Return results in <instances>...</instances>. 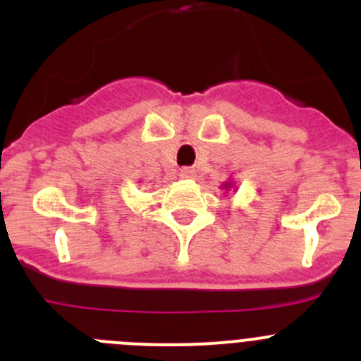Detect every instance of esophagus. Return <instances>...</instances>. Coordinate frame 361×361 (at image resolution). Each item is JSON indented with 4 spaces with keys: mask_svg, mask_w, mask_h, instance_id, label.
Returning a JSON list of instances; mask_svg holds the SVG:
<instances>
[{
    "mask_svg": "<svg viewBox=\"0 0 361 361\" xmlns=\"http://www.w3.org/2000/svg\"><path fill=\"white\" fill-rule=\"evenodd\" d=\"M180 177H183V178H193V177H195V171L191 170V168H183V170H180Z\"/></svg>",
    "mask_w": 361,
    "mask_h": 361,
    "instance_id": "34e87169",
    "label": "esophagus"
}]
</instances>
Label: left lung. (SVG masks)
Listing matches in <instances>:
<instances>
[{"mask_svg": "<svg viewBox=\"0 0 361 361\" xmlns=\"http://www.w3.org/2000/svg\"><path fill=\"white\" fill-rule=\"evenodd\" d=\"M224 188H226V190H228V188H231V183H226Z\"/></svg>", "mask_w": 361, "mask_h": 361, "instance_id": "1", "label": "left lung"}]
</instances>
